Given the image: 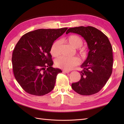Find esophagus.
I'll list each match as a JSON object with an SVG mask.
<instances>
[{
	"mask_svg": "<svg viewBox=\"0 0 124 124\" xmlns=\"http://www.w3.org/2000/svg\"><path fill=\"white\" fill-rule=\"evenodd\" d=\"M63 72H64V73H69V72H70V71H68V70H63Z\"/></svg>",
	"mask_w": 124,
	"mask_h": 124,
	"instance_id": "1",
	"label": "esophagus"
}]
</instances>
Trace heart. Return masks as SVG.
Returning <instances> with one entry per match:
<instances>
[{"label": "heart", "mask_w": 124, "mask_h": 124, "mask_svg": "<svg viewBox=\"0 0 124 124\" xmlns=\"http://www.w3.org/2000/svg\"><path fill=\"white\" fill-rule=\"evenodd\" d=\"M66 42L71 45L74 48H78V54L81 57L85 58L87 55V51L85 47H81L83 40L80 36L76 35H71L63 39ZM60 41L56 40L52 43L50 48V53L53 57H57L59 54ZM80 63V59L77 57H68L61 56L56 59L55 64L59 68L66 70H70L74 67Z\"/></svg>", "instance_id": "obj_1"}]
</instances>
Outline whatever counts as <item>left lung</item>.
<instances>
[{"label": "left lung", "instance_id": "8db88e82", "mask_svg": "<svg viewBox=\"0 0 124 124\" xmlns=\"http://www.w3.org/2000/svg\"><path fill=\"white\" fill-rule=\"evenodd\" d=\"M81 35L87 43L89 52L80 71L81 79L72 83L74 91L81 95H91L99 92L111 76L113 52L106 35L92 26L70 28L66 31Z\"/></svg>", "mask_w": 124, "mask_h": 124}]
</instances>
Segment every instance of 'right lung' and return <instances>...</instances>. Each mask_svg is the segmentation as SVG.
I'll list each match as a JSON object with an SVG mask.
<instances>
[{
  "instance_id": "obj_1",
  "label": "right lung",
  "mask_w": 124,
  "mask_h": 124,
  "mask_svg": "<svg viewBox=\"0 0 124 124\" xmlns=\"http://www.w3.org/2000/svg\"><path fill=\"white\" fill-rule=\"evenodd\" d=\"M67 29H37L25 33L18 41L12 53L13 71L26 93L43 96L54 88L56 77L62 71L52 67L50 48Z\"/></svg>"
}]
</instances>
